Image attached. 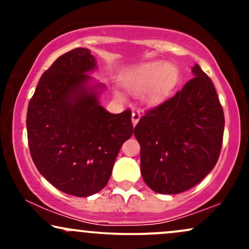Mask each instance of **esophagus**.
I'll return each instance as SVG.
<instances>
[{
	"label": "esophagus",
	"mask_w": 249,
	"mask_h": 249,
	"mask_svg": "<svg viewBox=\"0 0 249 249\" xmlns=\"http://www.w3.org/2000/svg\"><path fill=\"white\" fill-rule=\"evenodd\" d=\"M141 117H142L141 111H138V110L133 111V112H132V124H133V126H136L137 123H138L139 119H141Z\"/></svg>",
	"instance_id": "1"
}]
</instances>
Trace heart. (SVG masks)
<instances>
[{
    "label": "heart",
    "mask_w": 249,
    "mask_h": 249,
    "mask_svg": "<svg viewBox=\"0 0 249 249\" xmlns=\"http://www.w3.org/2000/svg\"><path fill=\"white\" fill-rule=\"evenodd\" d=\"M177 69L172 64L161 62H151L142 65L124 79V85L130 92H145V101L156 103L170 91L176 79ZM117 97L122 98L121 93Z\"/></svg>",
    "instance_id": "b5f03b06"
}]
</instances>
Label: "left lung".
Wrapping results in <instances>:
<instances>
[{
    "label": "left lung",
    "instance_id": "left-lung-1",
    "mask_svg": "<svg viewBox=\"0 0 249 249\" xmlns=\"http://www.w3.org/2000/svg\"><path fill=\"white\" fill-rule=\"evenodd\" d=\"M181 90L150 108L134 127L141 145L145 184L161 194H177L199 184L215 166L225 117L212 81L198 64Z\"/></svg>",
    "mask_w": 249,
    "mask_h": 249
}]
</instances>
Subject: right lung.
<instances>
[{
  "label": "right lung",
  "mask_w": 249,
  "mask_h": 249,
  "mask_svg": "<svg viewBox=\"0 0 249 249\" xmlns=\"http://www.w3.org/2000/svg\"><path fill=\"white\" fill-rule=\"evenodd\" d=\"M90 50L59 56L41 76L27 113L28 144L38 172L62 192L92 196L107 186L123 142L133 133L131 111L107 112L104 85L89 75Z\"/></svg>",
  "instance_id": "1"
}]
</instances>
